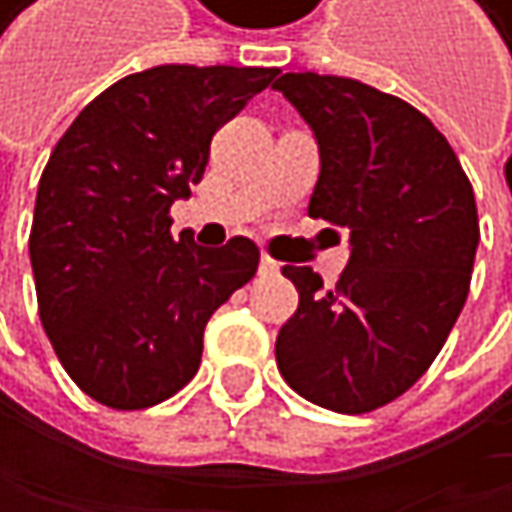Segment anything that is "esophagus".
<instances>
[{
    "instance_id": "34e87169",
    "label": "esophagus",
    "mask_w": 512,
    "mask_h": 512,
    "mask_svg": "<svg viewBox=\"0 0 512 512\" xmlns=\"http://www.w3.org/2000/svg\"><path fill=\"white\" fill-rule=\"evenodd\" d=\"M279 270V264L270 258V254H261V273H276Z\"/></svg>"
}]
</instances>
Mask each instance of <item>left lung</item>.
<instances>
[{"mask_svg":"<svg viewBox=\"0 0 512 512\" xmlns=\"http://www.w3.org/2000/svg\"><path fill=\"white\" fill-rule=\"evenodd\" d=\"M273 88L319 144L310 218L350 233L334 288L282 267L298 310L279 328L276 365L304 399L365 415L415 384L455 328L479 245L476 196L445 134L402 97L319 73Z\"/></svg>","mask_w":512,"mask_h":512,"instance_id":"1","label":"left lung"}]
</instances>
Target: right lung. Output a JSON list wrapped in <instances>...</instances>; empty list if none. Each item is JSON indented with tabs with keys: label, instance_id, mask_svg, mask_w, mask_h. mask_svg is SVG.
Instances as JSON below:
<instances>
[{
	"label": "right lung",
	"instance_id": "add662e5",
	"mask_svg": "<svg viewBox=\"0 0 512 512\" xmlns=\"http://www.w3.org/2000/svg\"><path fill=\"white\" fill-rule=\"evenodd\" d=\"M276 67L165 64L131 73L73 119L39 178L30 264L39 319L82 393L116 411L165 402L193 381L202 334L258 273L233 236H171V202L202 181L211 137Z\"/></svg>",
	"mask_w": 512,
	"mask_h": 512
}]
</instances>
